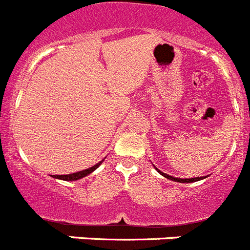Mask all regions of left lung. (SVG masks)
Returning <instances> with one entry per match:
<instances>
[{
  "label": "left lung",
  "instance_id": "1",
  "mask_svg": "<svg viewBox=\"0 0 250 250\" xmlns=\"http://www.w3.org/2000/svg\"><path fill=\"white\" fill-rule=\"evenodd\" d=\"M156 169V167H155ZM158 170V173L159 174H161V175L163 176H165V178L167 179H170V180H173V182H178V183H194V182H199V180H202L203 179V176L202 178H190V179H180V178H174V176H170V175H167V174H165V173H163V171H160V170L159 169H156Z\"/></svg>",
  "mask_w": 250,
  "mask_h": 250
}]
</instances>
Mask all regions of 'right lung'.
Listing matches in <instances>:
<instances>
[{
	"label": "right lung",
	"instance_id": "obj_1",
	"mask_svg": "<svg viewBox=\"0 0 250 250\" xmlns=\"http://www.w3.org/2000/svg\"><path fill=\"white\" fill-rule=\"evenodd\" d=\"M101 163H103V161L98 163V164L94 165V167H89V169L83 170V171H77V173L68 174V175H52V178L61 179V180H66V182H74V180H79V179L83 178V176H86V175H89V174H91L92 171H94V170L98 169V167H100Z\"/></svg>",
	"mask_w": 250,
	"mask_h": 250
}]
</instances>
